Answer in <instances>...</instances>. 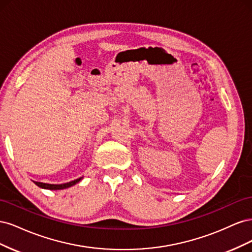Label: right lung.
<instances>
[{
  "instance_id": "add662e5",
  "label": "right lung",
  "mask_w": 252,
  "mask_h": 252,
  "mask_svg": "<svg viewBox=\"0 0 252 252\" xmlns=\"http://www.w3.org/2000/svg\"><path fill=\"white\" fill-rule=\"evenodd\" d=\"M81 180H82V178H79V179L74 180V181L65 183V184H58V185H56V184H46V183H41V182H34V184H35L36 186L41 187V188H44V189L60 190V189H65V188H68V187H71V186H73L74 184H77V183H79Z\"/></svg>"
}]
</instances>
